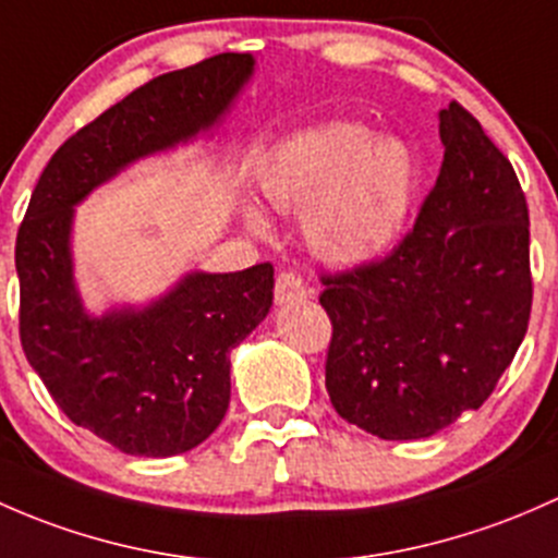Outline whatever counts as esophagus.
Masks as SVG:
<instances>
[{
    "label": "esophagus",
    "instance_id": "34e87169",
    "mask_svg": "<svg viewBox=\"0 0 558 558\" xmlns=\"http://www.w3.org/2000/svg\"><path fill=\"white\" fill-rule=\"evenodd\" d=\"M308 295H312V292L306 290V284H303V279L298 277V274L281 271L277 277V287H274V301H277L279 306H284V303L303 301V298H308Z\"/></svg>",
    "mask_w": 558,
    "mask_h": 558
}]
</instances>
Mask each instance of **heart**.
Masks as SVG:
<instances>
[{"mask_svg":"<svg viewBox=\"0 0 558 558\" xmlns=\"http://www.w3.org/2000/svg\"><path fill=\"white\" fill-rule=\"evenodd\" d=\"M413 191L403 142L371 140L363 125L301 131L274 155L263 195L274 209L303 211V239L327 263H360L398 233ZM260 226V220H252Z\"/></svg>","mask_w":558,"mask_h":558,"instance_id":"obj_1","label":"heart"}]
</instances>
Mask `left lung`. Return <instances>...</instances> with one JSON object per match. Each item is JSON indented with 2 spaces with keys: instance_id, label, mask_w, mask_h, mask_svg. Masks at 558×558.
Returning <instances> with one entry per match:
<instances>
[{
  "instance_id": "left-lung-1",
  "label": "left lung",
  "mask_w": 558,
  "mask_h": 558,
  "mask_svg": "<svg viewBox=\"0 0 558 558\" xmlns=\"http://www.w3.org/2000/svg\"><path fill=\"white\" fill-rule=\"evenodd\" d=\"M440 174L413 231L384 260L322 277L330 403L384 440L429 438L478 411L530 325L519 177L457 101L440 109Z\"/></svg>"
}]
</instances>
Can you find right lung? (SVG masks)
<instances>
[{"label":"right lung","instance_id":"right-lung-1","mask_svg":"<svg viewBox=\"0 0 558 558\" xmlns=\"http://www.w3.org/2000/svg\"><path fill=\"white\" fill-rule=\"evenodd\" d=\"M252 72L250 53H220L136 88L53 153L19 228L28 365L77 427L131 457L185 453L220 427L231 352L271 308L274 266L193 271L147 306L94 317L74 284V206L134 160L220 123Z\"/></svg>","mask_w":558,"mask_h":558}]
</instances>
